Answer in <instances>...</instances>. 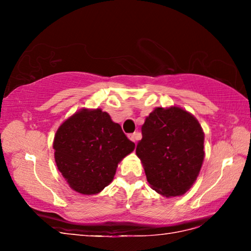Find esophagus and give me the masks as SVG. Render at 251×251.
Segmentation results:
<instances>
[{"label":"esophagus","instance_id":"34e87169","mask_svg":"<svg viewBox=\"0 0 251 251\" xmlns=\"http://www.w3.org/2000/svg\"><path fill=\"white\" fill-rule=\"evenodd\" d=\"M139 137H141V135H139L138 133H134V134H129L128 135V138L130 139L131 142H137L138 139H139Z\"/></svg>","mask_w":251,"mask_h":251}]
</instances>
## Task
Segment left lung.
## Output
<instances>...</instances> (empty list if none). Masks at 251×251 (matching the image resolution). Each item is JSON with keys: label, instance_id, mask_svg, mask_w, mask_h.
Returning <instances> with one entry per match:
<instances>
[{"label": "left lung", "instance_id": "left-lung-1", "mask_svg": "<svg viewBox=\"0 0 251 251\" xmlns=\"http://www.w3.org/2000/svg\"><path fill=\"white\" fill-rule=\"evenodd\" d=\"M142 135L136 155L151 188L167 198L186 194L205 157V134L197 118L178 106L156 107L146 117Z\"/></svg>", "mask_w": 251, "mask_h": 251}]
</instances>
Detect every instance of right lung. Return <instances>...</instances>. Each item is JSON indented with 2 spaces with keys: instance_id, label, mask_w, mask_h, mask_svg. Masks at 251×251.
<instances>
[{
  "instance_id": "1",
  "label": "right lung",
  "mask_w": 251,
  "mask_h": 251,
  "mask_svg": "<svg viewBox=\"0 0 251 251\" xmlns=\"http://www.w3.org/2000/svg\"><path fill=\"white\" fill-rule=\"evenodd\" d=\"M57 169L76 193L96 195L113 181L118 164L135 144L100 108H82L70 116L55 134Z\"/></svg>"
}]
</instances>
